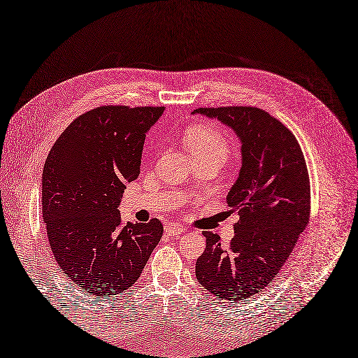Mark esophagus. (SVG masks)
Instances as JSON below:
<instances>
[{"label":"esophagus","mask_w":358,"mask_h":358,"mask_svg":"<svg viewBox=\"0 0 358 358\" xmlns=\"http://www.w3.org/2000/svg\"><path fill=\"white\" fill-rule=\"evenodd\" d=\"M164 229H166V232L169 234V236H173V237L180 236V234H183V231H185V228L182 225L175 224V222H171V224H167Z\"/></svg>","instance_id":"1"}]
</instances>
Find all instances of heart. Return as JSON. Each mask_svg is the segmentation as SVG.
Masks as SVG:
<instances>
[{"instance_id":"obj_1","label":"heart","mask_w":358,"mask_h":358,"mask_svg":"<svg viewBox=\"0 0 358 358\" xmlns=\"http://www.w3.org/2000/svg\"><path fill=\"white\" fill-rule=\"evenodd\" d=\"M188 151L194 152H222L227 154L228 141L225 134L215 126H196L188 130L185 136Z\"/></svg>"}]
</instances>
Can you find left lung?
Instances as JSON below:
<instances>
[{"label": "left lung", "mask_w": 358, "mask_h": 358, "mask_svg": "<svg viewBox=\"0 0 358 358\" xmlns=\"http://www.w3.org/2000/svg\"><path fill=\"white\" fill-rule=\"evenodd\" d=\"M194 114L216 118L241 143V169L227 195L240 215L236 234L225 249L217 234L203 232L206 250L195 277L219 299H249L280 273L310 220L305 158L293 133L259 108H199Z\"/></svg>", "instance_id": "1"}]
</instances>
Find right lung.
<instances>
[{
	"instance_id": "add662e5",
	"label": "right lung",
	"mask_w": 358,
	"mask_h": 358,
	"mask_svg": "<svg viewBox=\"0 0 358 358\" xmlns=\"http://www.w3.org/2000/svg\"><path fill=\"white\" fill-rule=\"evenodd\" d=\"M164 108L101 106L73 120L43 170V219L56 262L96 296L122 294L163 236L158 219L122 224L118 206L141 173L145 136Z\"/></svg>"
}]
</instances>
